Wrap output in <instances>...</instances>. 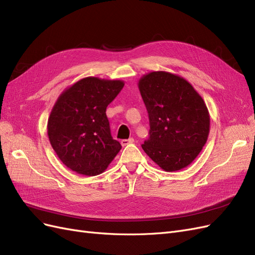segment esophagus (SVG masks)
<instances>
[{
  "label": "esophagus",
  "instance_id": "obj_1",
  "mask_svg": "<svg viewBox=\"0 0 255 255\" xmlns=\"http://www.w3.org/2000/svg\"><path fill=\"white\" fill-rule=\"evenodd\" d=\"M133 142H134L133 138H129V139H122V140H121V144H122L123 146H126V145H128V144H129V143H133Z\"/></svg>",
  "mask_w": 255,
  "mask_h": 255
}]
</instances>
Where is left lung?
I'll list each match as a JSON object with an SVG mask.
<instances>
[{"label": "left lung", "mask_w": 255, "mask_h": 255, "mask_svg": "<svg viewBox=\"0 0 255 255\" xmlns=\"http://www.w3.org/2000/svg\"><path fill=\"white\" fill-rule=\"evenodd\" d=\"M138 87L150 121L143 151L165 171L187 167L210 133V114L203 99L186 80L165 71L143 75Z\"/></svg>", "instance_id": "left-lung-1"}]
</instances>
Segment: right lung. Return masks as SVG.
<instances>
[{
  "label": "right lung",
  "instance_id": "1",
  "mask_svg": "<svg viewBox=\"0 0 255 255\" xmlns=\"http://www.w3.org/2000/svg\"><path fill=\"white\" fill-rule=\"evenodd\" d=\"M122 81L82 79L59 96L48 120V136L59 159L76 173H102L121 149L113 139L106 107Z\"/></svg>",
  "mask_w": 255,
  "mask_h": 255
}]
</instances>
